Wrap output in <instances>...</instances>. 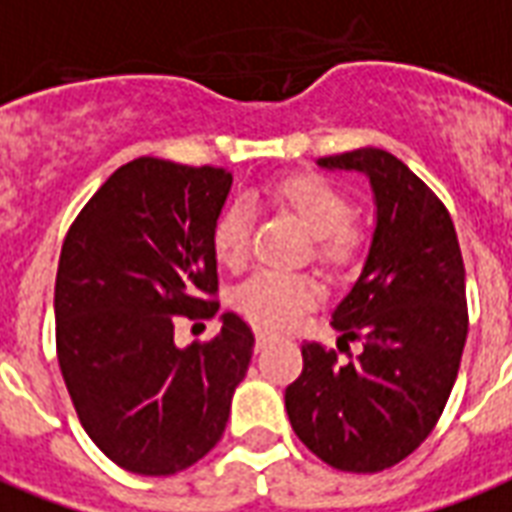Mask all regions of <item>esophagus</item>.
I'll list each match as a JSON object with an SVG mask.
<instances>
[{"mask_svg":"<svg viewBox=\"0 0 512 512\" xmlns=\"http://www.w3.org/2000/svg\"><path fill=\"white\" fill-rule=\"evenodd\" d=\"M255 339H257V350H260V347H266L268 342H274V339H279V336H276L274 331H257Z\"/></svg>","mask_w":512,"mask_h":512,"instance_id":"obj_1","label":"esophagus"}]
</instances>
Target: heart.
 I'll return each mask as SVG.
<instances>
[{"label": "heart", "mask_w": 512, "mask_h": 512, "mask_svg": "<svg viewBox=\"0 0 512 512\" xmlns=\"http://www.w3.org/2000/svg\"><path fill=\"white\" fill-rule=\"evenodd\" d=\"M274 200L317 238V257L342 266L355 257L361 238L352 230V206L339 189L317 176H293L279 181ZM252 241V208L246 203H233L217 219L214 227V252L227 268H241L249 257ZM320 285L304 274H276L260 271L236 287L233 304L249 320L266 328L293 325L309 306L317 301Z\"/></svg>", "instance_id": "1"}]
</instances>
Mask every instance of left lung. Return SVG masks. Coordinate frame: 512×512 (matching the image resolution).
I'll list each match as a JSON object with an SVG mask.
<instances>
[{
    "instance_id": "left-lung-1",
    "label": "left lung",
    "mask_w": 512,
    "mask_h": 512,
    "mask_svg": "<svg viewBox=\"0 0 512 512\" xmlns=\"http://www.w3.org/2000/svg\"><path fill=\"white\" fill-rule=\"evenodd\" d=\"M317 165L363 173L374 192L369 255L331 314L363 352L339 363L306 342L287 418L325 464L382 472L420 448L453 391L467 342L464 260L448 208L391 151L366 146Z\"/></svg>"
}]
</instances>
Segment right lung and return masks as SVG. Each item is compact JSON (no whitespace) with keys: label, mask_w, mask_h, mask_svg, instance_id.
I'll return each instance as SVG.
<instances>
[{"label":"right lung","mask_w":512,"mask_h":512,"mask_svg":"<svg viewBox=\"0 0 512 512\" xmlns=\"http://www.w3.org/2000/svg\"><path fill=\"white\" fill-rule=\"evenodd\" d=\"M230 187L222 168L140 157L64 238L54 293L64 385L94 445L135 475H176L206 456L252 361L255 336L233 312L211 342H173L179 317L219 309L206 295L217 293L214 227Z\"/></svg>","instance_id":"add662e5"}]
</instances>
